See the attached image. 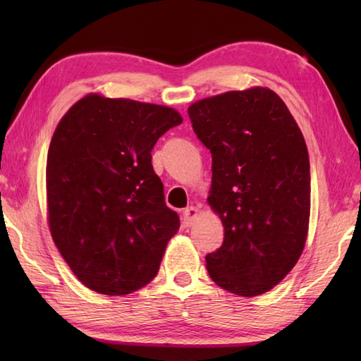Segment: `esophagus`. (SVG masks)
<instances>
[{
  "mask_svg": "<svg viewBox=\"0 0 361 361\" xmlns=\"http://www.w3.org/2000/svg\"><path fill=\"white\" fill-rule=\"evenodd\" d=\"M197 216H198V209L194 208V206H189V208L183 211V224H185V226H192Z\"/></svg>",
  "mask_w": 361,
  "mask_h": 361,
  "instance_id": "obj_1",
  "label": "esophagus"
}]
</instances>
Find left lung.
<instances>
[{
  "instance_id": "obj_1",
  "label": "left lung",
  "mask_w": 361,
  "mask_h": 361,
  "mask_svg": "<svg viewBox=\"0 0 361 361\" xmlns=\"http://www.w3.org/2000/svg\"><path fill=\"white\" fill-rule=\"evenodd\" d=\"M188 113L212 155L208 202L225 226L224 243L206 256V268L231 293L262 295L296 265L307 239L304 136L282 99L262 87L202 99Z\"/></svg>"
}]
</instances>
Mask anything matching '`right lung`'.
I'll return each mask as SVG.
<instances>
[{"label":"right lung","mask_w":361,"mask_h":361,"mask_svg":"<svg viewBox=\"0 0 361 361\" xmlns=\"http://www.w3.org/2000/svg\"><path fill=\"white\" fill-rule=\"evenodd\" d=\"M173 109L88 94L52 135L46 163L52 240L83 286L121 296L155 278L180 228L152 166Z\"/></svg>","instance_id":"obj_1"}]
</instances>
